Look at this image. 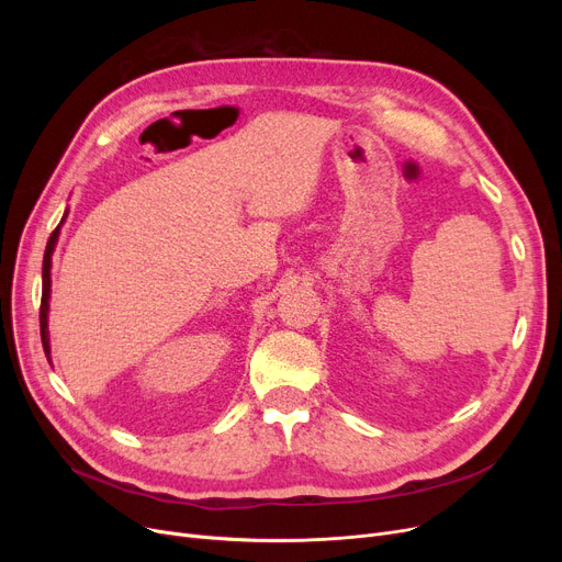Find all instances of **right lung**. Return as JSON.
<instances>
[{"label":"right lung","mask_w":562,"mask_h":562,"mask_svg":"<svg viewBox=\"0 0 562 562\" xmlns=\"http://www.w3.org/2000/svg\"><path fill=\"white\" fill-rule=\"evenodd\" d=\"M68 212L64 214L61 223H58V227L52 232L49 241H47V248H45V257H43V299H41V339H43V348H45V356L49 360V330H47V318H49V296H52V255H54V248H56V241H58V232H61V225L66 221Z\"/></svg>","instance_id":"add662e5"}]
</instances>
